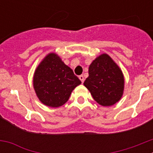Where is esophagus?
I'll use <instances>...</instances> for the list:
<instances>
[{"mask_svg": "<svg viewBox=\"0 0 153 153\" xmlns=\"http://www.w3.org/2000/svg\"><path fill=\"white\" fill-rule=\"evenodd\" d=\"M79 79H80L81 80V82H82V83H83V82H84V76H83V75H80L79 76Z\"/></svg>", "mask_w": 153, "mask_h": 153, "instance_id": "1", "label": "esophagus"}]
</instances>
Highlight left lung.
Segmentation results:
<instances>
[{"label": "left lung", "mask_w": 153, "mask_h": 153, "mask_svg": "<svg viewBox=\"0 0 153 153\" xmlns=\"http://www.w3.org/2000/svg\"><path fill=\"white\" fill-rule=\"evenodd\" d=\"M83 84L100 105L113 106L123 94L124 76L113 59L102 53L90 65L89 76Z\"/></svg>", "instance_id": "obj_1"}]
</instances>
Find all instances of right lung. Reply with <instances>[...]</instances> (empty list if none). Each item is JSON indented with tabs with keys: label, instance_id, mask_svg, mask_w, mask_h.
Masks as SVG:
<instances>
[{
	"label": "right lung",
	"instance_id": "obj_1",
	"mask_svg": "<svg viewBox=\"0 0 153 153\" xmlns=\"http://www.w3.org/2000/svg\"><path fill=\"white\" fill-rule=\"evenodd\" d=\"M80 83L72 69L54 53L47 54L40 62L33 79L36 96L42 103L50 107L63 106Z\"/></svg>",
	"mask_w": 153,
	"mask_h": 153
}]
</instances>
